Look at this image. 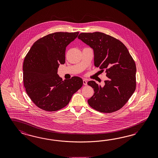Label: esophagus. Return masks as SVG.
Returning a JSON list of instances; mask_svg holds the SVG:
<instances>
[{
  "instance_id": "1",
  "label": "esophagus",
  "mask_w": 158,
  "mask_h": 158,
  "mask_svg": "<svg viewBox=\"0 0 158 158\" xmlns=\"http://www.w3.org/2000/svg\"><path fill=\"white\" fill-rule=\"evenodd\" d=\"M83 84L84 85H87V81L86 80H83Z\"/></svg>"
}]
</instances>
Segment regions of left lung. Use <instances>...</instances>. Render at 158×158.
Returning a JSON list of instances; mask_svg holds the SVG:
<instances>
[{
    "instance_id": "1",
    "label": "left lung",
    "mask_w": 158,
    "mask_h": 158,
    "mask_svg": "<svg viewBox=\"0 0 158 158\" xmlns=\"http://www.w3.org/2000/svg\"><path fill=\"white\" fill-rule=\"evenodd\" d=\"M94 52V64L105 70L108 79L103 87L94 81L88 85L94 94L88 100L90 107L101 113H111L122 108L136 86V66L126 46L121 41L102 32L81 33L78 37Z\"/></svg>"
}]
</instances>
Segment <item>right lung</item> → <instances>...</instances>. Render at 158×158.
Returning <instances> with one entry per match:
<instances>
[{"instance_id":"1","label":"right lung","mask_w":158,"mask_h":158,"mask_svg":"<svg viewBox=\"0 0 158 158\" xmlns=\"http://www.w3.org/2000/svg\"><path fill=\"white\" fill-rule=\"evenodd\" d=\"M79 32H55L34 43L23 63V81L27 95L39 108L55 111L68 105L83 81L72 77L63 81L57 74L65 62L66 48Z\"/></svg>"}]
</instances>
